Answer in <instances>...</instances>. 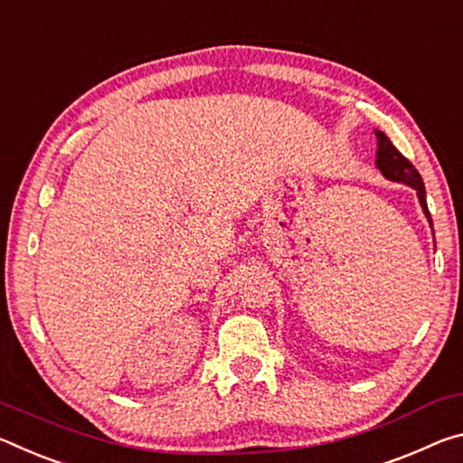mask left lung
I'll return each mask as SVG.
<instances>
[{
    "label": "left lung",
    "mask_w": 463,
    "mask_h": 463,
    "mask_svg": "<svg viewBox=\"0 0 463 463\" xmlns=\"http://www.w3.org/2000/svg\"><path fill=\"white\" fill-rule=\"evenodd\" d=\"M375 135H377V162H375L377 168L382 170L385 178H390L393 182H402V184L414 188L416 194H419L424 215L429 217L430 225H433V219H430L429 207H427V193H424L420 174L416 172L414 165L408 162L396 147H393V143L385 137L382 131H375Z\"/></svg>",
    "instance_id": "obj_1"
}]
</instances>
